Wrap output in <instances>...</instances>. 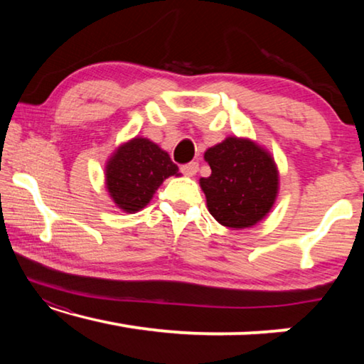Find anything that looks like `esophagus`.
Returning <instances> with one entry per match:
<instances>
[{
    "label": "esophagus",
    "mask_w": 364,
    "mask_h": 364,
    "mask_svg": "<svg viewBox=\"0 0 364 364\" xmlns=\"http://www.w3.org/2000/svg\"><path fill=\"white\" fill-rule=\"evenodd\" d=\"M181 173L186 175V176H194L197 173V170H199V164L197 162H189V164H184L181 165Z\"/></svg>",
    "instance_id": "1"
}]
</instances>
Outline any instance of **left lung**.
I'll return each mask as SVG.
<instances>
[{"instance_id":"8db88e82","label":"left lung","mask_w":364,"mask_h":364,"mask_svg":"<svg viewBox=\"0 0 364 364\" xmlns=\"http://www.w3.org/2000/svg\"><path fill=\"white\" fill-rule=\"evenodd\" d=\"M210 176L200 178L208 212L220 225L242 230L267 217L278 196L273 157L250 139L230 136L207 149Z\"/></svg>"}]
</instances>
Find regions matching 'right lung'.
I'll list each match as a JSON object with an SVG mask.
<instances>
[{
    "label": "right lung",
    "instance_id": "right-lung-1",
    "mask_svg": "<svg viewBox=\"0 0 364 364\" xmlns=\"http://www.w3.org/2000/svg\"><path fill=\"white\" fill-rule=\"evenodd\" d=\"M180 175L165 151L146 138H133L109 159L106 188L115 205L134 213L144 208L164 180Z\"/></svg>",
    "mask_w": 364,
    "mask_h": 364
}]
</instances>
